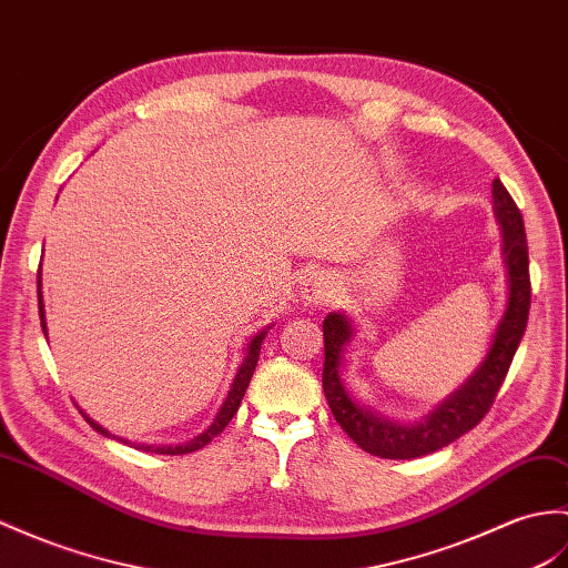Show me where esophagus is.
Returning <instances> with one entry per match:
<instances>
[{"instance_id":"34e87169","label":"esophagus","mask_w":568,"mask_h":568,"mask_svg":"<svg viewBox=\"0 0 568 568\" xmlns=\"http://www.w3.org/2000/svg\"><path fill=\"white\" fill-rule=\"evenodd\" d=\"M302 293H305V300L312 302V305H322V302H328V297L334 295V278L328 273H314Z\"/></svg>"}]
</instances>
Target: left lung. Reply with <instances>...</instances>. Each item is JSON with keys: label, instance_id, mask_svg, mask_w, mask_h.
<instances>
[{"label": "left lung", "instance_id": "left-lung-1", "mask_svg": "<svg viewBox=\"0 0 568 568\" xmlns=\"http://www.w3.org/2000/svg\"><path fill=\"white\" fill-rule=\"evenodd\" d=\"M494 213L504 234V261L508 266V307L500 320L494 344L481 367L463 389L445 399L435 412L416 426H397L382 420L367 408L355 404L338 377L341 351L351 338L346 316L328 314L324 320V373L322 387L338 426L365 453L385 459H414L430 455L455 443L459 435L471 430L489 414L496 394L504 385L508 367L516 355L530 314V261H527V240L520 207L513 201L500 179L494 181Z\"/></svg>", "mask_w": 568, "mask_h": 568}]
</instances>
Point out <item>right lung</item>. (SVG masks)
Listing matches in <instances>:
<instances>
[{"mask_svg":"<svg viewBox=\"0 0 568 568\" xmlns=\"http://www.w3.org/2000/svg\"><path fill=\"white\" fill-rule=\"evenodd\" d=\"M38 310H41V326H43V334H45V314H43V297H41V266H38ZM263 336H266V332H261L258 336H254L252 338V344H248V353H246V358H244V363H242V367H240V373H236V377H234V382H232V389H230V394H227V399H224V404H222V408H220V414L215 416V420H213V426H210L205 433H201L197 435V438H193L191 443H186V445H176V447H154V445H142V450H154L156 455H189V453H195V450H201V447H205L210 440L215 438V435H220L222 430H224V426L230 424L232 420V416L236 414V408H240V404H242V397H244V392H246V387H248V382H252V375H254V371H256V363H258V353H261V341H263ZM82 416L89 420V426H94L101 435H105V438H109V430L105 428H101L99 424H94V420H91L84 412H82ZM115 438V435H113Z\"/></svg>","mask_w":568,"mask_h":568,"instance_id":"add662e5","label":"right lung"}]
</instances>
